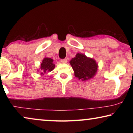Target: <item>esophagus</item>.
Returning a JSON list of instances; mask_svg holds the SVG:
<instances>
[{
	"label": "esophagus",
	"mask_w": 133,
	"mask_h": 133,
	"mask_svg": "<svg viewBox=\"0 0 133 133\" xmlns=\"http://www.w3.org/2000/svg\"><path fill=\"white\" fill-rule=\"evenodd\" d=\"M60 61H61V62L63 63H66L67 62L66 58H63V59H61Z\"/></svg>",
	"instance_id": "1"
}]
</instances>
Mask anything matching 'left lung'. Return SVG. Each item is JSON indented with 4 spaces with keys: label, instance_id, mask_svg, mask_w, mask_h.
<instances>
[{
    "label": "left lung",
    "instance_id": "left-lung-1",
    "mask_svg": "<svg viewBox=\"0 0 133 133\" xmlns=\"http://www.w3.org/2000/svg\"><path fill=\"white\" fill-rule=\"evenodd\" d=\"M75 76L78 79L87 80L93 77L97 70L98 65L93 58L87 57L84 55L77 53L70 62Z\"/></svg>",
    "mask_w": 133,
    "mask_h": 133
}]
</instances>
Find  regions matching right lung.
<instances>
[{"mask_svg": "<svg viewBox=\"0 0 133 133\" xmlns=\"http://www.w3.org/2000/svg\"><path fill=\"white\" fill-rule=\"evenodd\" d=\"M53 60L50 58H44L43 60L42 63L40 66V69H41V75H44L48 71H52L55 67V64L53 63Z\"/></svg>", "mask_w": 133, "mask_h": 133, "instance_id": "add662e5", "label": "right lung"}]
</instances>
